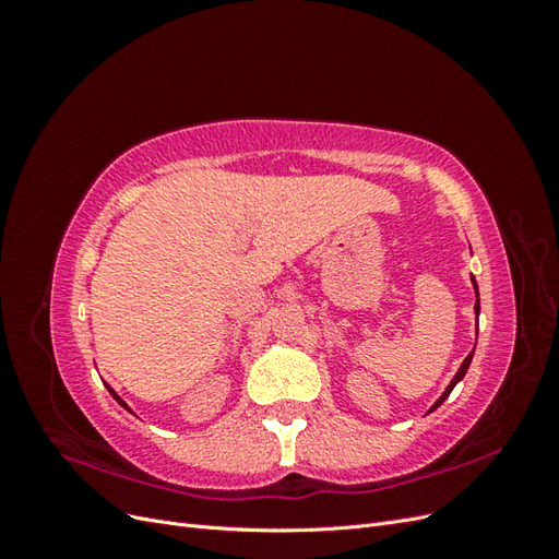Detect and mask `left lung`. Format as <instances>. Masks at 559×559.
Masks as SVG:
<instances>
[{
	"label": "left lung",
	"mask_w": 559,
	"mask_h": 559,
	"mask_svg": "<svg viewBox=\"0 0 559 559\" xmlns=\"http://www.w3.org/2000/svg\"><path fill=\"white\" fill-rule=\"evenodd\" d=\"M471 282H473V289H476V308H473V310H476V319H478V314H480V298H478V284H476V280H473V277H471ZM471 359H473V352H471V354H468V357H466V359L462 361L460 370H456V373H454L452 382L448 384V389H445V392L441 394V399H438V401H436V403L431 405V411H436V408H438V405H441V403H443V401H445V399L450 396V392H452V389H454V384H456V382H460V380H462V378L466 376V370H468V366H471ZM431 411H429V413H431Z\"/></svg>",
	"instance_id": "left-lung-1"
}]
</instances>
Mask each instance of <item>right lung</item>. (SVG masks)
Here are the masks:
<instances>
[{"mask_svg": "<svg viewBox=\"0 0 559 559\" xmlns=\"http://www.w3.org/2000/svg\"><path fill=\"white\" fill-rule=\"evenodd\" d=\"M107 389H109V394H111V396H114V399H116V401H118V403H121V405H123V408H126V411H130V408H128V403H126V401H123V399H121V396H118V394H116V392H114V389H111V386H109V384H107ZM130 413H132V411H130Z\"/></svg>", "mask_w": 559, "mask_h": 559, "instance_id": "obj_1", "label": "right lung"}]
</instances>
